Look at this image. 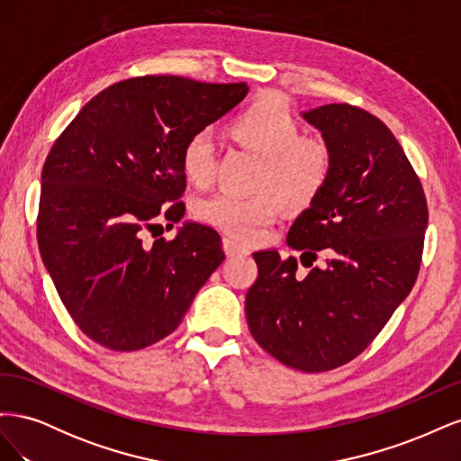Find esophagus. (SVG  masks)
Returning a JSON list of instances; mask_svg holds the SVG:
<instances>
[{"instance_id": "obj_1", "label": "esophagus", "mask_w": 461, "mask_h": 461, "mask_svg": "<svg viewBox=\"0 0 461 461\" xmlns=\"http://www.w3.org/2000/svg\"><path fill=\"white\" fill-rule=\"evenodd\" d=\"M222 248H225V254L227 256H248L249 254V248L239 240H234L232 236H225L222 239Z\"/></svg>"}]
</instances>
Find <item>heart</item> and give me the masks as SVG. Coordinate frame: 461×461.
Masks as SVG:
<instances>
[{
    "label": "heart",
    "instance_id": "obj_1",
    "mask_svg": "<svg viewBox=\"0 0 461 461\" xmlns=\"http://www.w3.org/2000/svg\"><path fill=\"white\" fill-rule=\"evenodd\" d=\"M234 142L263 156L254 196L213 194L202 200L196 215L207 225L240 239H252L288 209L310 207L327 188L332 175V149L319 136L300 134V121L276 94H261L229 121ZM217 148L207 132L188 138L180 167L188 183L207 188L213 183Z\"/></svg>",
    "mask_w": 461,
    "mask_h": 461
}]
</instances>
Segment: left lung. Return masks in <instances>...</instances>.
<instances>
[{"instance_id": "1", "label": "left lung", "mask_w": 461, "mask_h": 461, "mask_svg": "<svg viewBox=\"0 0 461 461\" xmlns=\"http://www.w3.org/2000/svg\"><path fill=\"white\" fill-rule=\"evenodd\" d=\"M332 149L323 194L290 227L294 256L256 252L246 319L256 342L281 364L323 373L357 357L411 292L421 267L429 209L421 180L386 124L350 104L303 113Z\"/></svg>"}]
</instances>
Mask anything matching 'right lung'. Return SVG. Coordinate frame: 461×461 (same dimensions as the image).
<instances>
[{
	"label": "right lung",
	"mask_w": 461,
	"mask_h": 461,
	"mask_svg": "<svg viewBox=\"0 0 461 461\" xmlns=\"http://www.w3.org/2000/svg\"><path fill=\"white\" fill-rule=\"evenodd\" d=\"M246 94L244 82L121 80L53 142L41 169L38 248L68 315L94 342L134 352L165 339L225 259L212 227L186 222L173 240L156 229L159 219L185 217L186 140Z\"/></svg>",
	"instance_id": "right-lung-1"
}]
</instances>
